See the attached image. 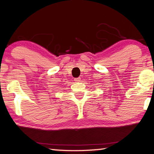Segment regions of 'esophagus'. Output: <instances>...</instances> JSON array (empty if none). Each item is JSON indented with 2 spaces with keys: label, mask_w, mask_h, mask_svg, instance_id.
I'll use <instances>...</instances> for the list:
<instances>
[{
  "label": "esophagus",
  "mask_w": 154,
  "mask_h": 154,
  "mask_svg": "<svg viewBox=\"0 0 154 154\" xmlns=\"http://www.w3.org/2000/svg\"><path fill=\"white\" fill-rule=\"evenodd\" d=\"M75 82H81V78L80 77H77V78H75L74 79Z\"/></svg>",
  "instance_id": "34e87169"
}]
</instances>
